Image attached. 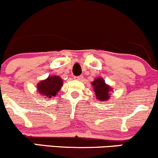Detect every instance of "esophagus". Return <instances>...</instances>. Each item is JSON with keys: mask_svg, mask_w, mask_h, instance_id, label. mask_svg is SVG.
Listing matches in <instances>:
<instances>
[{"mask_svg": "<svg viewBox=\"0 0 158 158\" xmlns=\"http://www.w3.org/2000/svg\"><path fill=\"white\" fill-rule=\"evenodd\" d=\"M75 79H77V80H79V81H81V80H82V79H83V76H76V77H75Z\"/></svg>", "mask_w": 158, "mask_h": 158, "instance_id": "1", "label": "esophagus"}]
</instances>
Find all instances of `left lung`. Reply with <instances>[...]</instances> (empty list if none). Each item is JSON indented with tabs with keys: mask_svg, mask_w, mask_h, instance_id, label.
<instances>
[{
	"mask_svg": "<svg viewBox=\"0 0 158 158\" xmlns=\"http://www.w3.org/2000/svg\"><path fill=\"white\" fill-rule=\"evenodd\" d=\"M96 98L99 101H107L110 97V93L114 92L112 88L107 85L101 77L94 79L92 82Z\"/></svg>",
	"mask_w": 158,
	"mask_h": 158,
	"instance_id": "8db88e82",
	"label": "left lung"
}]
</instances>
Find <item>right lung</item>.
Instances as JSON below:
<instances>
[{
	"label": "right lung",
	"instance_id": "obj_1",
	"mask_svg": "<svg viewBox=\"0 0 158 158\" xmlns=\"http://www.w3.org/2000/svg\"><path fill=\"white\" fill-rule=\"evenodd\" d=\"M63 79L58 76H49L37 84L38 92L45 98L55 97L63 86Z\"/></svg>",
	"mask_w": 158,
	"mask_h": 158
}]
</instances>
